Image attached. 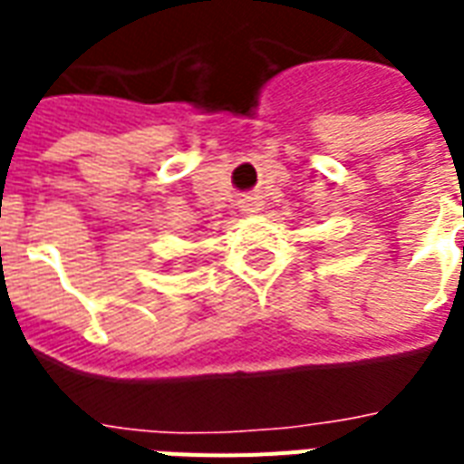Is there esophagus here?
Instances as JSON below:
<instances>
[{"label": "esophagus", "instance_id": "obj_1", "mask_svg": "<svg viewBox=\"0 0 464 464\" xmlns=\"http://www.w3.org/2000/svg\"><path fill=\"white\" fill-rule=\"evenodd\" d=\"M241 211L243 213H258L261 211V201L258 198H241Z\"/></svg>", "mask_w": 464, "mask_h": 464}]
</instances>
